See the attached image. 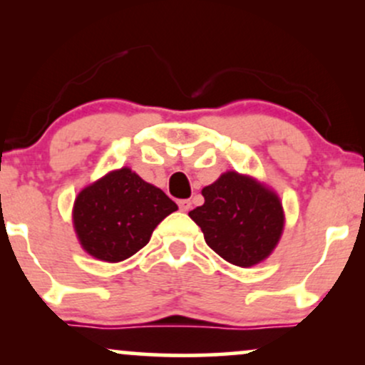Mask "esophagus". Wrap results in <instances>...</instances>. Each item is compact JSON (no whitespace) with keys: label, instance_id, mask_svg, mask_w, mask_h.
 <instances>
[{"label":"esophagus","instance_id":"esophagus-1","mask_svg":"<svg viewBox=\"0 0 365 365\" xmlns=\"http://www.w3.org/2000/svg\"><path fill=\"white\" fill-rule=\"evenodd\" d=\"M178 207L182 209V211H190L192 207V202L188 199H180L178 200Z\"/></svg>","mask_w":365,"mask_h":365}]
</instances>
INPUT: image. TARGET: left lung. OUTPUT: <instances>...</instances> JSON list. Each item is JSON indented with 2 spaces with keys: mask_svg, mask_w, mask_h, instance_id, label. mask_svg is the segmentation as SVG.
<instances>
[{
  "mask_svg": "<svg viewBox=\"0 0 365 365\" xmlns=\"http://www.w3.org/2000/svg\"><path fill=\"white\" fill-rule=\"evenodd\" d=\"M202 206L188 216L217 255L250 267L273 252L284 225L282 202L273 190L237 171H226L202 188Z\"/></svg>",
  "mask_w": 365,
  "mask_h": 365,
  "instance_id": "1",
  "label": "left lung"
}]
</instances>
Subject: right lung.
<instances>
[{
  "label": "right lung",
  "mask_w": 365,
  "mask_h": 365,
  "mask_svg": "<svg viewBox=\"0 0 365 365\" xmlns=\"http://www.w3.org/2000/svg\"><path fill=\"white\" fill-rule=\"evenodd\" d=\"M178 206L130 168L110 171L73 204V228L87 254L120 262L148 245L154 228Z\"/></svg>",
  "instance_id": "obj_1"
}]
</instances>
